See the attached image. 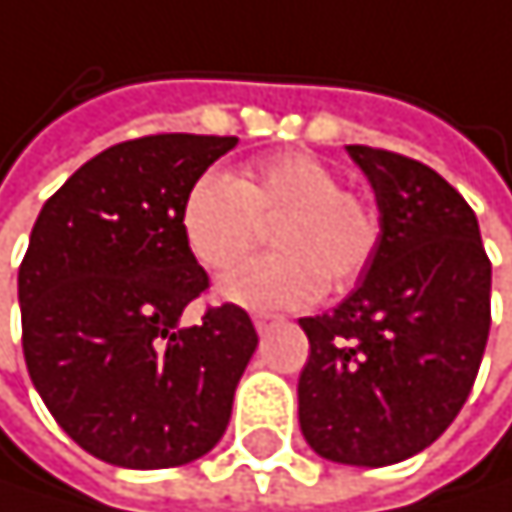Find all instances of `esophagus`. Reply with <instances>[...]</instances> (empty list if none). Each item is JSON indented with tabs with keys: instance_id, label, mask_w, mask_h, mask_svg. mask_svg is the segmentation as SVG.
<instances>
[{
	"instance_id": "1",
	"label": "esophagus",
	"mask_w": 512,
	"mask_h": 512,
	"mask_svg": "<svg viewBox=\"0 0 512 512\" xmlns=\"http://www.w3.org/2000/svg\"><path fill=\"white\" fill-rule=\"evenodd\" d=\"M274 323H280V317H277V314H268V311H259V314H253V326H256L259 332H268Z\"/></svg>"
}]
</instances>
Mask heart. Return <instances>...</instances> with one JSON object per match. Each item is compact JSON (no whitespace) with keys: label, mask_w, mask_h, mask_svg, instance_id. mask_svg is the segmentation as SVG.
Wrapping results in <instances>:
<instances>
[{"label":"heart","mask_w":512,"mask_h":512,"mask_svg":"<svg viewBox=\"0 0 512 512\" xmlns=\"http://www.w3.org/2000/svg\"><path fill=\"white\" fill-rule=\"evenodd\" d=\"M274 222V256L250 259L219 280V296L244 308H305L326 284L345 290L363 277L381 241L378 210L342 189V176L308 152L250 161L241 176L210 167L189 186L180 232L210 271L235 265Z\"/></svg>","instance_id":"b5f03b06"}]
</instances>
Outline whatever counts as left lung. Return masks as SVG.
Returning <instances> with one entry per match:
<instances>
[{"label": "left lung", "instance_id": "left-lung-1", "mask_svg": "<svg viewBox=\"0 0 512 512\" xmlns=\"http://www.w3.org/2000/svg\"><path fill=\"white\" fill-rule=\"evenodd\" d=\"M375 192L381 241L360 287L302 317L299 375L308 446L339 464L388 467L455 421L492 326V262L470 204L406 155L348 146Z\"/></svg>", "mask_w": 512, "mask_h": 512}]
</instances>
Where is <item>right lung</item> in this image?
Wrapping results in <instances>:
<instances>
[{
  "label": "right lung",
  "mask_w": 512,
  "mask_h": 512,
  "mask_svg": "<svg viewBox=\"0 0 512 512\" xmlns=\"http://www.w3.org/2000/svg\"><path fill=\"white\" fill-rule=\"evenodd\" d=\"M238 137L155 134L109 146L45 201L17 271L23 357L54 421L94 458L180 467L228 427L259 345L238 305L207 308L180 207Z\"/></svg>",
  "instance_id": "add662e5"
}]
</instances>
